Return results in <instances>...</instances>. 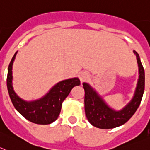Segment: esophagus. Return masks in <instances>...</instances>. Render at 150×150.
Masks as SVG:
<instances>
[{
  "label": "esophagus",
  "instance_id": "1",
  "mask_svg": "<svg viewBox=\"0 0 150 150\" xmlns=\"http://www.w3.org/2000/svg\"><path fill=\"white\" fill-rule=\"evenodd\" d=\"M87 77H88V75H87V74H86V73L81 74V75H80V79H81V81H84L86 79H87Z\"/></svg>",
  "mask_w": 150,
  "mask_h": 150
}]
</instances>
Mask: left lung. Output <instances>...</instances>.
I'll list each match as a JSON object with an SVG mask.
<instances>
[{
    "label": "left lung",
    "mask_w": 150,
    "mask_h": 150,
    "mask_svg": "<svg viewBox=\"0 0 150 150\" xmlns=\"http://www.w3.org/2000/svg\"><path fill=\"white\" fill-rule=\"evenodd\" d=\"M139 67V79L135 93L131 102L119 111L109 107L103 98L87 83H83L84 89V109L86 117L94 127L110 129L122 125L133 116L140 106L145 88V72L139 54L135 50Z\"/></svg>",
    "instance_id": "1"
}]
</instances>
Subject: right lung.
I'll return each instance as SVG.
<instances>
[{
    "instance_id": "right-lung-1",
    "label": "right lung",
    "mask_w": 150,
    "mask_h": 150,
    "mask_svg": "<svg viewBox=\"0 0 150 150\" xmlns=\"http://www.w3.org/2000/svg\"><path fill=\"white\" fill-rule=\"evenodd\" d=\"M17 52L8 66L6 86L10 100L15 109L29 122L38 125H48L56 121L61 111L62 103L75 86L80 85L78 78L66 79L57 83L42 98L34 101H25L14 92L12 85V66Z\"/></svg>"
}]
</instances>
